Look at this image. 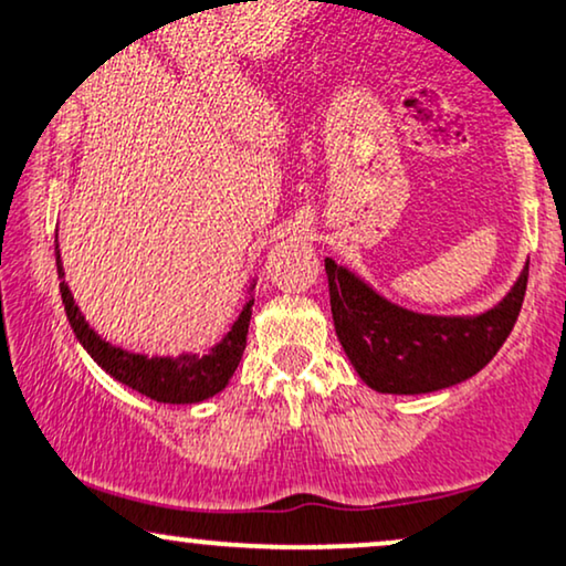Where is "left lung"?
<instances>
[{
  "mask_svg": "<svg viewBox=\"0 0 566 566\" xmlns=\"http://www.w3.org/2000/svg\"><path fill=\"white\" fill-rule=\"evenodd\" d=\"M325 272L340 346L380 394H430L472 378L512 333L527 291L525 268L504 302L483 315L430 317L390 304L333 260Z\"/></svg>",
  "mask_w": 566,
  "mask_h": 566,
  "instance_id": "obj_1",
  "label": "left lung"
}]
</instances>
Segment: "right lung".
I'll list each match as a JSON object with an SVG mask.
<instances>
[{
	"label": "right lung",
	"instance_id": "add662e5",
	"mask_svg": "<svg viewBox=\"0 0 566 566\" xmlns=\"http://www.w3.org/2000/svg\"><path fill=\"white\" fill-rule=\"evenodd\" d=\"M57 275L62 277L60 294L75 338H78L83 348L91 354V359H94L104 373H109L115 380H120L123 386L134 388L142 396H149V399L163 403H197L209 399V396L220 394V390L228 386V380L233 378L235 367H239V361L243 357V348H247L251 304H254V298L243 306L239 319L233 323V331L222 338V344L214 346L212 352L205 354V357H197V354H180L176 359L144 357V354L123 352V348L107 344V340H102L94 331H91L65 283L60 247Z\"/></svg>",
	"mask_w": 566,
	"mask_h": 566
}]
</instances>
